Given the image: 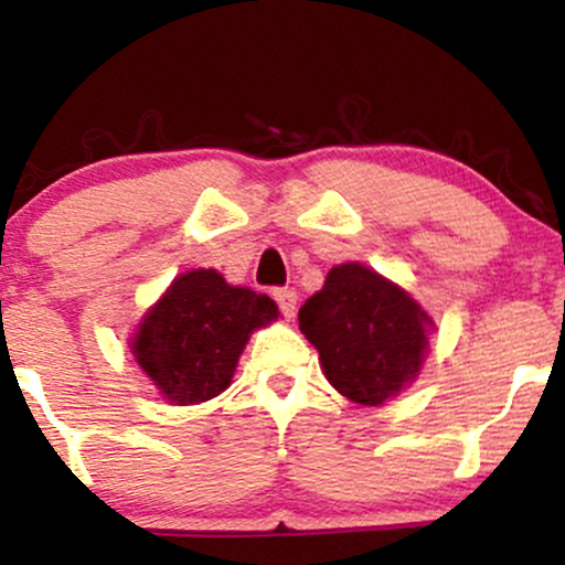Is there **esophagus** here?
I'll use <instances>...</instances> for the list:
<instances>
[{"label":"esophagus","instance_id":"obj_1","mask_svg":"<svg viewBox=\"0 0 565 565\" xmlns=\"http://www.w3.org/2000/svg\"><path fill=\"white\" fill-rule=\"evenodd\" d=\"M274 297H276L278 308H281V313L287 316V319H291V316H295V310H297V291L276 289Z\"/></svg>","mask_w":565,"mask_h":565}]
</instances>
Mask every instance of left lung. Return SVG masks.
<instances>
[{"label": "left lung", "mask_w": 565, "mask_h": 565, "mask_svg": "<svg viewBox=\"0 0 565 565\" xmlns=\"http://www.w3.org/2000/svg\"><path fill=\"white\" fill-rule=\"evenodd\" d=\"M297 319L334 391L361 406L385 404L419 377L436 329L406 289L361 263L334 265Z\"/></svg>", "instance_id": "1"}]
</instances>
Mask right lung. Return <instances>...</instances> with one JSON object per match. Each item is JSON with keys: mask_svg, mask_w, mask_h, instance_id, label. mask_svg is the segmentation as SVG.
Wrapping results in <instances>:
<instances>
[{"mask_svg": "<svg viewBox=\"0 0 565 565\" xmlns=\"http://www.w3.org/2000/svg\"><path fill=\"white\" fill-rule=\"evenodd\" d=\"M278 319L268 295L231 287L215 268L180 274L135 329L129 350L167 404L215 398L255 329Z\"/></svg>", "mask_w": 565, "mask_h": 565, "instance_id": "right-lung-1", "label": "right lung"}]
</instances>
